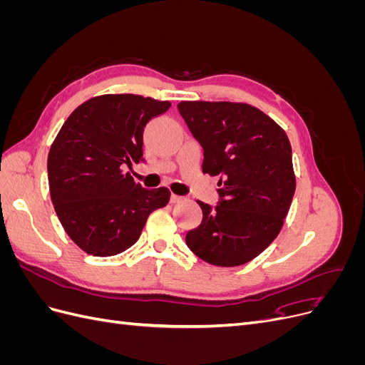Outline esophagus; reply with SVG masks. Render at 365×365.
I'll return each instance as SVG.
<instances>
[{"label":"esophagus","mask_w":365,"mask_h":365,"mask_svg":"<svg viewBox=\"0 0 365 365\" xmlns=\"http://www.w3.org/2000/svg\"><path fill=\"white\" fill-rule=\"evenodd\" d=\"M182 200H184V197H182V196H178V195H173V193L170 195V202H172V204H176V202H181Z\"/></svg>","instance_id":"obj_1"}]
</instances>
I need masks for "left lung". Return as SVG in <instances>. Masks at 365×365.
I'll return each instance as SVG.
<instances>
[{"label": "left lung", "mask_w": 365, "mask_h": 365, "mask_svg": "<svg viewBox=\"0 0 365 365\" xmlns=\"http://www.w3.org/2000/svg\"><path fill=\"white\" fill-rule=\"evenodd\" d=\"M178 111L204 150L202 170L219 175L216 205L197 201L202 222L185 236L197 257L239 267L277 237L295 193L288 135L245 103L181 102Z\"/></svg>", "instance_id": "1"}]
</instances>
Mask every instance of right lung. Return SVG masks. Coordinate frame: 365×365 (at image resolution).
<instances>
[{"mask_svg": "<svg viewBox=\"0 0 365 365\" xmlns=\"http://www.w3.org/2000/svg\"><path fill=\"white\" fill-rule=\"evenodd\" d=\"M169 102L134 94L98 96L74 109L48 153L51 201L67 235L97 257L138 240L153 210L170 200L165 187L145 189L126 168L143 158V130Z\"/></svg>", "mask_w": 365, "mask_h": 365, "instance_id": "right-lung-1", "label": "right lung"}]
</instances>
